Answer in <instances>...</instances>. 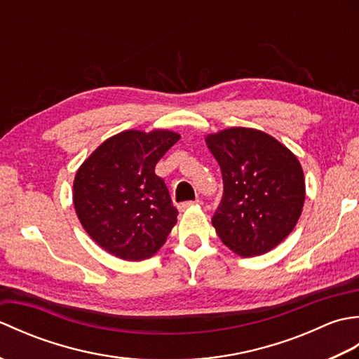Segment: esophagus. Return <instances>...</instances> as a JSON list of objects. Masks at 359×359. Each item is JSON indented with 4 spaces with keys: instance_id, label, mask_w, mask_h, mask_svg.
Listing matches in <instances>:
<instances>
[{
    "instance_id": "esophagus-1",
    "label": "esophagus",
    "mask_w": 359,
    "mask_h": 359,
    "mask_svg": "<svg viewBox=\"0 0 359 359\" xmlns=\"http://www.w3.org/2000/svg\"><path fill=\"white\" fill-rule=\"evenodd\" d=\"M199 202H201L199 199H197V201H194V202H193V201H189V202H184V203H180L177 208H179L180 211H185V210H188V208H191V207H194V205H197V203H199Z\"/></svg>"
}]
</instances>
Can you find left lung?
<instances>
[{
    "mask_svg": "<svg viewBox=\"0 0 359 359\" xmlns=\"http://www.w3.org/2000/svg\"><path fill=\"white\" fill-rule=\"evenodd\" d=\"M222 171L224 197L211 222L242 257L269 253L293 231L306 201L299 160L274 137L228 128L205 137Z\"/></svg>",
    "mask_w": 359,
    "mask_h": 359,
    "instance_id": "8db88e82",
    "label": "left lung"
}]
</instances>
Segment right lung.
I'll return each instance as SVG.
<instances>
[{
	"label": "right lung",
	"instance_id": "add662e5",
	"mask_svg": "<svg viewBox=\"0 0 359 359\" xmlns=\"http://www.w3.org/2000/svg\"><path fill=\"white\" fill-rule=\"evenodd\" d=\"M180 135L168 129L109 137L79 168L74 207L98 247L123 261L154 256L177 222L156 165Z\"/></svg>",
	"mask_w": 359,
	"mask_h": 359
}]
</instances>
